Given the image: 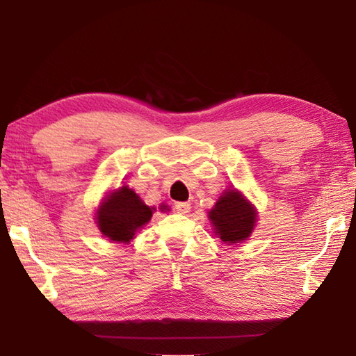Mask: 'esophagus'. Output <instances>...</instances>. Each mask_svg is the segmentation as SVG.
Here are the masks:
<instances>
[{"label": "esophagus", "instance_id": "1", "mask_svg": "<svg viewBox=\"0 0 356 356\" xmlns=\"http://www.w3.org/2000/svg\"><path fill=\"white\" fill-rule=\"evenodd\" d=\"M174 209H176V213H179V214H186V213H190L191 205L188 202H179L174 205Z\"/></svg>", "mask_w": 356, "mask_h": 356}]
</instances>
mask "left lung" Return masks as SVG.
Returning a JSON list of instances; mask_svg holds the SVG:
<instances>
[{"mask_svg":"<svg viewBox=\"0 0 356 356\" xmlns=\"http://www.w3.org/2000/svg\"><path fill=\"white\" fill-rule=\"evenodd\" d=\"M216 234L225 243H238L249 237L255 225V211L238 191H225L209 211Z\"/></svg>","mask_w":356,"mask_h":356,"instance_id":"left-lung-1","label":"left lung"}]
</instances>
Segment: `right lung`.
I'll return each instance as SVG.
<instances>
[{"instance_id": "1", "label": "right lung", "mask_w": 356, "mask_h": 356, "mask_svg": "<svg viewBox=\"0 0 356 356\" xmlns=\"http://www.w3.org/2000/svg\"><path fill=\"white\" fill-rule=\"evenodd\" d=\"M153 211L130 188L120 186L97 211V226L110 240L128 243L134 232L149 222Z\"/></svg>"}]
</instances>
